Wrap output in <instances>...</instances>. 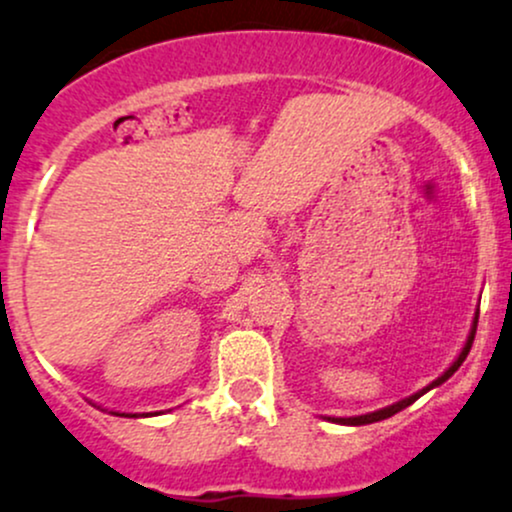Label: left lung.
I'll return each instance as SVG.
<instances>
[{
    "instance_id": "1",
    "label": "left lung",
    "mask_w": 512,
    "mask_h": 512,
    "mask_svg": "<svg viewBox=\"0 0 512 512\" xmlns=\"http://www.w3.org/2000/svg\"><path fill=\"white\" fill-rule=\"evenodd\" d=\"M476 321H479V312L474 314V321H472V331H469V336H467V343H464L462 353H459L455 363H452L450 367H447V370L442 372V375H440L438 380H435L433 384H428L426 389H421V392H416V394L406 396V399L396 401V404H392V406H384V409H380V411L363 413V416H350V418H329V421H333V423H343V426H367V423H377V421H384V418H389V416H394V413L404 411L406 406H411L413 401H416V399H421V396L426 394V392H430V389H433V387H438V384H442V382H445V380H450V377L455 375V372H457V367L464 363V358H467V355H469V350H472V343H474V333H476Z\"/></svg>"
}]
</instances>
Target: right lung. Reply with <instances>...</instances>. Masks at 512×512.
<instances>
[{"label":"right lung","mask_w":512,"mask_h":512,"mask_svg":"<svg viewBox=\"0 0 512 512\" xmlns=\"http://www.w3.org/2000/svg\"><path fill=\"white\" fill-rule=\"evenodd\" d=\"M113 413H116V411H113ZM116 416H130V418H135L137 413H116ZM142 416H149V413H142Z\"/></svg>","instance_id":"add662e5"}]
</instances>
